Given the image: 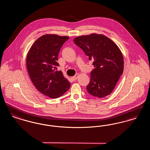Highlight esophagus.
Here are the masks:
<instances>
[{
    "label": "esophagus",
    "mask_w": 150,
    "mask_h": 150,
    "mask_svg": "<svg viewBox=\"0 0 150 150\" xmlns=\"http://www.w3.org/2000/svg\"><path fill=\"white\" fill-rule=\"evenodd\" d=\"M79 73H77V74H76L74 76H73V77H71V79L73 80V81H75L76 79H77L78 78V77H79Z\"/></svg>",
    "instance_id": "esophagus-1"
}]
</instances>
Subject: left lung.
<instances>
[{
  "label": "left lung",
  "mask_w": 150,
  "mask_h": 150,
  "mask_svg": "<svg viewBox=\"0 0 150 150\" xmlns=\"http://www.w3.org/2000/svg\"><path fill=\"white\" fill-rule=\"evenodd\" d=\"M74 43L81 48L95 68L90 73L87 86L90 94L104 98L110 94L124 71V58L117 45L101 34L92 33L75 38Z\"/></svg>",
  "instance_id": "8db88e82"
}]
</instances>
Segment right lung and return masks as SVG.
Returning a JSON list of instances; mask_svg holds the SVG:
<instances>
[{
	"instance_id": "right-lung-1",
	"label": "right lung",
	"mask_w": 150,
	"mask_h": 150,
	"mask_svg": "<svg viewBox=\"0 0 150 150\" xmlns=\"http://www.w3.org/2000/svg\"><path fill=\"white\" fill-rule=\"evenodd\" d=\"M68 36L47 34L36 40L26 56V67L36 88L51 98H57L66 93L71 82L57 71L58 55Z\"/></svg>"
}]
</instances>
